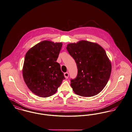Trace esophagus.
Returning <instances> with one entry per match:
<instances>
[{"label": "esophagus", "mask_w": 132, "mask_h": 132, "mask_svg": "<svg viewBox=\"0 0 132 132\" xmlns=\"http://www.w3.org/2000/svg\"><path fill=\"white\" fill-rule=\"evenodd\" d=\"M64 76L66 79H67L69 77V73L68 72H66L64 73Z\"/></svg>", "instance_id": "esophagus-1"}]
</instances>
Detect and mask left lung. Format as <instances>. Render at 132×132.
Returning a JSON list of instances; mask_svg holds the SVG:
<instances>
[{
  "label": "left lung",
  "instance_id": "8db88e82",
  "mask_svg": "<svg viewBox=\"0 0 132 132\" xmlns=\"http://www.w3.org/2000/svg\"><path fill=\"white\" fill-rule=\"evenodd\" d=\"M66 48L77 67V77L71 80L74 92L82 97H92L101 92L112 70L105 50L97 43L85 40L69 43Z\"/></svg>",
  "mask_w": 132,
  "mask_h": 132
}]
</instances>
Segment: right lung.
Masks as SVG:
<instances>
[{"instance_id":"1","label":"right lung","mask_w":132,"mask_h":132,"mask_svg":"<svg viewBox=\"0 0 132 132\" xmlns=\"http://www.w3.org/2000/svg\"><path fill=\"white\" fill-rule=\"evenodd\" d=\"M62 43L44 40L32 47L25 56L22 74L31 92L45 98L54 95L65 78L56 62Z\"/></svg>"}]
</instances>
